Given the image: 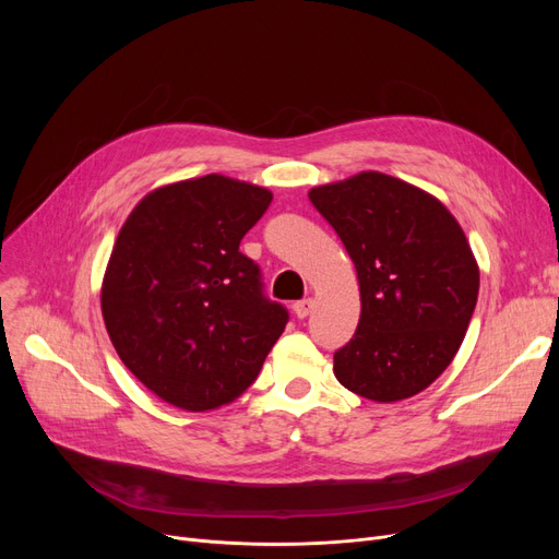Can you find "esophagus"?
<instances>
[{"mask_svg": "<svg viewBox=\"0 0 559 559\" xmlns=\"http://www.w3.org/2000/svg\"><path fill=\"white\" fill-rule=\"evenodd\" d=\"M314 308V301L312 299H304V301H297L292 304V312H295L299 319H306Z\"/></svg>", "mask_w": 559, "mask_h": 559, "instance_id": "obj_1", "label": "esophagus"}]
</instances>
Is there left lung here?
Wrapping results in <instances>:
<instances>
[{
	"label": "left lung",
	"instance_id": "obj_1",
	"mask_svg": "<svg viewBox=\"0 0 559 559\" xmlns=\"http://www.w3.org/2000/svg\"><path fill=\"white\" fill-rule=\"evenodd\" d=\"M308 197L360 285V321L335 350V378L378 403L424 392L455 358L478 301L480 272L462 226L442 201L380 171Z\"/></svg>",
	"mask_w": 559,
	"mask_h": 559
}]
</instances>
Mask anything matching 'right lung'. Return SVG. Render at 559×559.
<instances>
[{
  "mask_svg": "<svg viewBox=\"0 0 559 559\" xmlns=\"http://www.w3.org/2000/svg\"><path fill=\"white\" fill-rule=\"evenodd\" d=\"M272 192L222 174L152 190L117 235L102 314L117 356L165 403L205 413L255 380L287 324L240 251Z\"/></svg>",
  "mask_w": 559,
  "mask_h": 559,
  "instance_id": "add662e5",
  "label": "right lung"
}]
</instances>
